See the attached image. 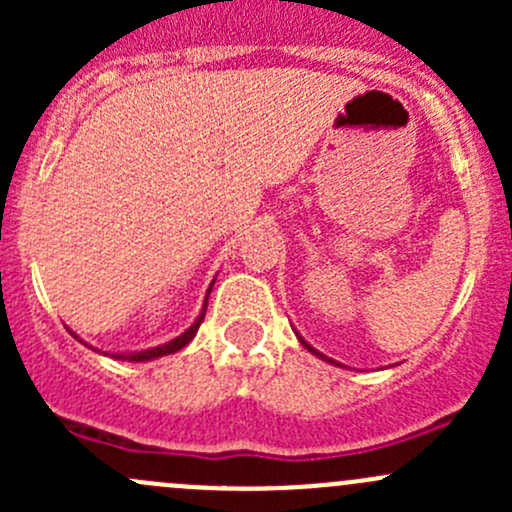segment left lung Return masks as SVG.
I'll list each match as a JSON object with an SVG mask.
<instances>
[{"mask_svg":"<svg viewBox=\"0 0 512 512\" xmlns=\"http://www.w3.org/2000/svg\"><path fill=\"white\" fill-rule=\"evenodd\" d=\"M294 334H297V339H299V342H302V347H304V349H307V352H312L314 356H317V359L327 361V364H334V366H344V364H339V361H334V359H332V356H327V354L317 352V349H314V347H312V344H309V342H307V339H304V337H302V334H299V332H294Z\"/></svg>","mask_w":512,"mask_h":512,"instance_id":"1","label":"left lung"}]
</instances>
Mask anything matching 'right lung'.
<instances>
[{
  "instance_id": "obj_1",
  "label": "right lung",
  "mask_w": 512,
  "mask_h": 512,
  "mask_svg": "<svg viewBox=\"0 0 512 512\" xmlns=\"http://www.w3.org/2000/svg\"><path fill=\"white\" fill-rule=\"evenodd\" d=\"M213 285H215V280L210 282V287H208V292H205V302H203V309H200V314L198 317H195V322L190 324L188 329H185L183 334H180V337H175V339H170V342H165V344H158V347H151V349H141V352H101V349H94V347H89V344L84 342V339H79L76 337L74 332H69L74 334L76 339H79V342H84L86 347L89 349H94V352H98V354H106V356H111V359H121V361H153V359H160V356H168V354H175V352H180V349L185 347V344L188 342H193V337L195 334H198V329H200V324H203V319H205V309H208V297H210V289H213Z\"/></svg>"
}]
</instances>
